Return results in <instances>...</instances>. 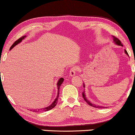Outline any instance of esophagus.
<instances>
[{"mask_svg": "<svg viewBox=\"0 0 135 135\" xmlns=\"http://www.w3.org/2000/svg\"><path fill=\"white\" fill-rule=\"evenodd\" d=\"M77 70H78V68L77 66H73L72 69H70V75L72 77L75 75Z\"/></svg>", "mask_w": 135, "mask_h": 135, "instance_id": "1", "label": "esophagus"}]
</instances>
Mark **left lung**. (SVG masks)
I'll use <instances>...</instances> for the list:
<instances>
[{
    "label": "left lung",
    "mask_w": 135,
    "mask_h": 135,
    "mask_svg": "<svg viewBox=\"0 0 135 135\" xmlns=\"http://www.w3.org/2000/svg\"><path fill=\"white\" fill-rule=\"evenodd\" d=\"M113 40H114V43H115V44L118 45V46H122V44L121 42L119 41V38H117V37H115L113 36ZM124 52H125V53H126L127 55L129 56V55H128V52H127V51H126V50H124ZM83 86H84V88H85V85L84 84H83ZM84 92H85L84 91L83 92V97L84 100L86 102V103H87L88 105H90V106L93 107H95V108H107V107H102V106H99V105H95V104H93V103H91V102H89L87 98H86V94H85V93Z\"/></svg>",
    "instance_id": "obj_1"
}]
</instances>
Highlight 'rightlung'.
Returning <instances> with one entry per match:
<instances>
[{
    "label": "right lung",
    "mask_w": 135,
    "mask_h": 135,
    "mask_svg": "<svg viewBox=\"0 0 135 135\" xmlns=\"http://www.w3.org/2000/svg\"><path fill=\"white\" fill-rule=\"evenodd\" d=\"M26 37V36H23L21 37V38H20L19 39L17 40L16 41H15V42L13 43V44L10 47V50L11 49H12L13 48L15 47V46H16L17 44H18L19 43L21 42V41H22V40L24 39ZM63 80H64V79L62 78H60V79L58 80V83H57V88H58V94H57V97L56 98V99L55 100H54V102H52V103L49 106L47 107H45V108H38V109H33V112H45V111H48V110H50L51 109H52V108H53L55 107L57 103H58V97H59V94H60V86H61V84L63 83Z\"/></svg>",
    "instance_id": "right-lung-1"
}]
</instances>
